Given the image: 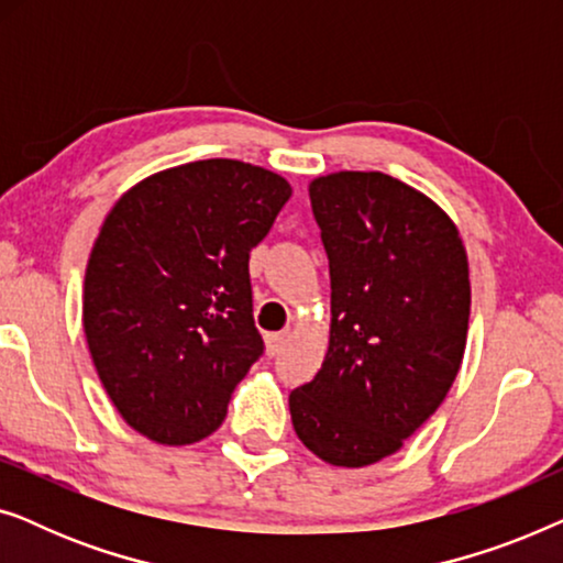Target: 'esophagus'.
<instances>
[{
    "label": "esophagus",
    "mask_w": 563,
    "mask_h": 563,
    "mask_svg": "<svg viewBox=\"0 0 563 563\" xmlns=\"http://www.w3.org/2000/svg\"><path fill=\"white\" fill-rule=\"evenodd\" d=\"M287 341H289L287 330H284V333H272V335H266V349H268V353H272V356H276V353L284 351Z\"/></svg>",
    "instance_id": "1"
}]
</instances>
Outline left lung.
Returning <instances> with one entry per match:
<instances>
[{"mask_svg":"<svg viewBox=\"0 0 563 563\" xmlns=\"http://www.w3.org/2000/svg\"><path fill=\"white\" fill-rule=\"evenodd\" d=\"M330 261V343L289 395L291 426L314 456L358 468L402 449L449 395L466 349V249L422 191L382 172L310 184Z\"/></svg>","mask_w":563,"mask_h":563,"instance_id":"1","label":"left lung"}]
</instances>
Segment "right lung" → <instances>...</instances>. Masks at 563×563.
<instances>
[{
  "instance_id": "add662e5",
  "label": "right lung",
  "mask_w": 563,
  "mask_h": 563,
  "mask_svg": "<svg viewBox=\"0 0 563 563\" xmlns=\"http://www.w3.org/2000/svg\"><path fill=\"white\" fill-rule=\"evenodd\" d=\"M291 187L233 158L166 168L102 222L84 276V333L122 420L164 445L197 443L264 353L249 258Z\"/></svg>"
}]
</instances>
